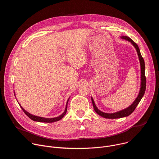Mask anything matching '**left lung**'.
<instances>
[{"label":"left lung","instance_id":"8db88e82","mask_svg":"<svg viewBox=\"0 0 159 159\" xmlns=\"http://www.w3.org/2000/svg\"><path fill=\"white\" fill-rule=\"evenodd\" d=\"M121 38L123 39H125L129 41H130L133 46L134 47V48L137 50V52L138 53V55L139 57V60L140 61V65H141V88H140V90L139 94L138 96V97L137 98V99H135V101L133 102V103L129 106L128 108L123 109L122 111H120L119 112H115V113H105L103 112L102 111H101L100 110H99L97 107L96 106V104L94 102L93 99L91 98L92 99V102H93V107L94 109V111H96V113L99 115H100L101 116L104 118H107V119H116V118H123V117H126L128 116L129 115H130L131 113L134 111V109L137 107V106H138V104H139L140 101H141L142 98H143L145 92V89H146V77H145V61L144 60L143 58V57H142V55L140 53V49L139 48V46L137 45V44L135 42H134L130 38H129L128 36H122Z\"/></svg>","mask_w":159,"mask_h":159}]
</instances>
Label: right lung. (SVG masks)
I'll return each instance as SVG.
<instances>
[{
	"instance_id": "1",
	"label": "right lung",
	"mask_w": 159,
	"mask_h": 159,
	"mask_svg": "<svg viewBox=\"0 0 159 159\" xmlns=\"http://www.w3.org/2000/svg\"><path fill=\"white\" fill-rule=\"evenodd\" d=\"M68 103V102H67ZM67 103H66V107H65V111L63 112V114H61L60 116L57 117V118H42V117H39V116H34L31 114H30V113H29L28 112H27L26 111H25L23 108H22L20 106V107L21 109H22V111H23L25 112V114L32 120L33 121H38V122H43V123H53V122H55V121H59L60 120H61L64 116L66 114V109H67Z\"/></svg>"
}]
</instances>
